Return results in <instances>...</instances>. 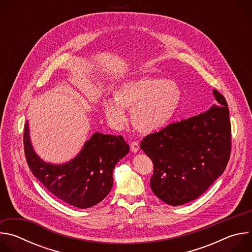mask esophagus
<instances>
[{"label": "esophagus", "instance_id": "esophagus-1", "mask_svg": "<svg viewBox=\"0 0 252 252\" xmlns=\"http://www.w3.org/2000/svg\"><path fill=\"white\" fill-rule=\"evenodd\" d=\"M130 151L132 153H137L139 151V143L137 141L130 142Z\"/></svg>", "mask_w": 252, "mask_h": 252}]
</instances>
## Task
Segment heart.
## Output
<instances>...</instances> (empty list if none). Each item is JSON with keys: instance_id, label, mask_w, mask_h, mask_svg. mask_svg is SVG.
Segmentation results:
<instances>
[{"instance_id": "b5f03b06", "label": "heart", "mask_w": 252, "mask_h": 252, "mask_svg": "<svg viewBox=\"0 0 252 252\" xmlns=\"http://www.w3.org/2000/svg\"><path fill=\"white\" fill-rule=\"evenodd\" d=\"M183 99V90L175 82L142 77L119 85L114 91V98L102 100V110L106 119L118 127L126 123L125 109L131 110L134 127L141 132L152 133L173 121Z\"/></svg>"}]
</instances>
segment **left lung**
<instances>
[{
  "label": "left lung",
  "instance_id": "obj_1",
  "mask_svg": "<svg viewBox=\"0 0 252 252\" xmlns=\"http://www.w3.org/2000/svg\"><path fill=\"white\" fill-rule=\"evenodd\" d=\"M217 104L206 112L147 135L140 149L154 162L151 189L177 206L196 199L223 173L231 150L227 102L213 90Z\"/></svg>",
  "mask_w": 252,
  "mask_h": 252
}]
</instances>
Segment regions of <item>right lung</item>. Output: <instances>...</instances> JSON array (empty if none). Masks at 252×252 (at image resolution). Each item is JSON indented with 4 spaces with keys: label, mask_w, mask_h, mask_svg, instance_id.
<instances>
[{
    "label": "right lung",
    "mask_w": 252,
    "mask_h": 252,
    "mask_svg": "<svg viewBox=\"0 0 252 252\" xmlns=\"http://www.w3.org/2000/svg\"><path fill=\"white\" fill-rule=\"evenodd\" d=\"M24 148L32 174L55 196L79 208L92 207L110 193L115 166L129 152L122 135L94 132L73 159L60 164L47 162L32 148L28 121Z\"/></svg>",
    "instance_id": "add662e5"
}]
</instances>
